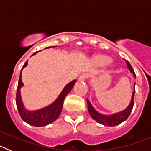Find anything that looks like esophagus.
Listing matches in <instances>:
<instances>
[{
    "mask_svg": "<svg viewBox=\"0 0 151 151\" xmlns=\"http://www.w3.org/2000/svg\"><path fill=\"white\" fill-rule=\"evenodd\" d=\"M88 78V75L87 73H84V74L80 76L79 78H78V81H79V82H83V81L87 79Z\"/></svg>",
    "mask_w": 151,
    "mask_h": 151,
    "instance_id": "obj_1",
    "label": "esophagus"
}]
</instances>
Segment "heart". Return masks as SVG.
Returning a JSON list of instances; mask_svg holds the SVG:
<instances>
[{
  "label": "heart",
  "mask_w": 151,
  "mask_h": 151,
  "mask_svg": "<svg viewBox=\"0 0 151 151\" xmlns=\"http://www.w3.org/2000/svg\"><path fill=\"white\" fill-rule=\"evenodd\" d=\"M94 62L96 66L104 67V66H106L108 65H110V63H111V59H110V57H106V56H101V57L95 58Z\"/></svg>",
  "instance_id": "1"
}]
</instances>
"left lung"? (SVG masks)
Returning <instances> with one entry per match:
<instances>
[{
  "instance_id": "left-lung-1",
  "label": "left lung",
  "mask_w": 151,
  "mask_h": 151,
  "mask_svg": "<svg viewBox=\"0 0 151 151\" xmlns=\"http://www.w3.org/2000/svg\"><path fill=\"white\" fill-rule=\"evenodd\" d=\"M126 64H127V67L129 69V71L132 73L134 75V76L135 77V73L134 72V69H132L129 61L126 60ZM134 93H135V84L134 85V90H133L132 94V99H131L129 106L122 111L113 113L112 115H105V114H102V113H100L99 112H97L94 109V106H92L90 101L87 99L88 110L89 114H90L92 118L94 119V120L102 124V125H106V126H116L117 125H119L122 122L127 119L128 117L130 115L131 112L132 110L133 106H134Z\"/></svg>"
}]
</instances>
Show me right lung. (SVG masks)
Returning a JSON list of instances; mask_svg holds the SVG:
<instances>
[{"mask_svg": "<svg viewBox=\"0 0 151 151\" xmlns=\"http://www.w3.org/2000/svg\"><path fill=\"white\" fill-rule=\"evenodd\" d=\"M37 52L34 53L32 55L36 54ZM28 60L25 63V64L22 66L20 72V76L19 78L18 87H17V97H16V103H17V106L18 109L19 113L20 115L21 118L24 122H27L28 124L36 127H41V126H45L47 125L52 123L55 121L60 114L62 111L63 105V101L66 96L71 91L72 88L75 85V83L76 82V80H73L72 82L64 87L60 95L58 96L57 99L52 103L51 104L45 106L42 109H39L37 110H28L26 107L24 106L21 97L20 89L23 86V83L22 81V71L24 68L27 66Z\"/></svg>", "mask_w": 151, "mask_h": 151, "instance_id": "add662e5", "label": "right lung"}]
</instances>
